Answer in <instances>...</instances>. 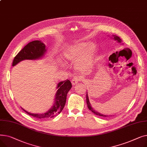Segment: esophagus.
Wrapping results in <instances>:
<instances>
[{"label":"esophagus","instance_id":"34e87169","mask_svg":"<svg viewBox=\"0 0 147 147\" xmlns=\"http://www.w3.org/2000/svg\"><path fill=\"white\" fill-rule=\"evenodd\" d=\"M80 81V79H78V78H74L72 81H71V83H72V84L73 85H75V84H78V83H79Z\"/></svg>","mask_w":147,"mask_h":147}]
</instances>
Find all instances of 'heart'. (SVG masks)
<instances>
[{
	"label": "heart",
	"instance_id": "1",
	"mask_svg": "<svg viewBox=\"0 0 147 147\" xmlns=\"http://www.w3.org/2000/svg\"><path fill=\"white\" fill-rule=\"evenodd\" d=\"M96 46L94 43L89 45L86 43H80L68 48L64 53V59L67 63H76V67L80 70L90 68L93 62Z\"/></svg>",
	"mask_w": 147,
	"mask_h": 147
}]
</instances>
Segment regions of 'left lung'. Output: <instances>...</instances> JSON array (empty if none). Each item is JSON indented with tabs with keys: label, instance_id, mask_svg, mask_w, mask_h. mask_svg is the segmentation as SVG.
<instances>
[{
	"label": "left lung",
	"instance_id": "left-lung-1",
	"mask_svg": "<svg viewBox=\"0 0 147 147\" xmlns=\"http://www.w3.org/2000/svg\"><path fill=\"white\" fill-rule=\"evenodd\" d=\"M112 37H113V38H114V39L115 40L117 41V42H118V43H121V42H122V40H121V38H120L119 36H115V35H113V36H112ZM86 102H87V105H88V109H89V110H90L92 113H94V114H95L96 115H99V116L108 117V115L102 114L98 113V111H95V110H94L93 109H92V107H91V105H90V102H89V97H88V94H86Z\"/></svg>",
	"mask_w": 147,
	"mask_h": 147
}]
</instances>
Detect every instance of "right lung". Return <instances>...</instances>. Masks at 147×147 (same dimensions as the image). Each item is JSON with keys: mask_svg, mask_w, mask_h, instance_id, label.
<instances>
[{"mask_svg": "<svg viewBox=\"0 0 147 147\" xmlns=\"http://www.w3.org/2000/svg\"><path fill=\"white\" fill-rule=\"evenodd\" d=\"M46 51V46L41 41L34 40L31 42L26 45L15 57L12 66H15L20 61L25 59H40L43 57ZM71 87V83L68 79L59 82L57 84V89L58 90L55 94V102L51 109L45 113L33 114L22 109L28 115L37 119H50L55 117L63 110L66 102L67 93Z\"/></svg>", "mask_w": 147, "mask_h": 147, "instance_id": "1", "label": "right lung"}]
</instances>
